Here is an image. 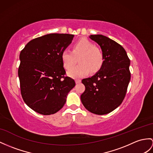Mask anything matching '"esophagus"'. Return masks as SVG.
Here are the masks:
<instances>
[{
	"instance_id": "obj_1",
	"label": "esophagus",
	"mask_w": 153,
	"mask_h": 153,
	"mask_svg": "<svg viewBox=\"0 0 153 153\" xmlns=\"http://www.w3.org/2000/svg\"><path fill=\"white\" fill-rule=\"evenodd\" d=\"M75 82H76V84H79L81 82V80L76 79V80H75Z\"/></svg>"
}]
</instances>
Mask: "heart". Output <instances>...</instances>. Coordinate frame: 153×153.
Wrapping results in <instances>:
<instances>
[{
  "mask_svg": "<svg viewBox=\"0 0 153 153\" xmlns=\"http://www.w3.org/2000/svg\"><path fill=\"white\" fill-rule=\"evenodd\" d=\"M62 60L64 68L69 70L76 65L79 58L80 64L68 72L72 78H79L87 75L89 71L96 73L103 64L102 52L95 45L85 39H81L74 43L72 51L65 49L62 53Z\"/></svg>",
  "mask_w": 153,
  "mask_h": 153,
  "instance_id": "obj_1",
  "label": "heart"
}]
</instances>
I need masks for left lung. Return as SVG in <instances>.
Returning <instances> with one entry per match:
<instances>
[{
    "instance_id": "1",
    "label": "left lung",
    "mask_w": 153,
    "mask_h": 153,
    "mask_svg": "<svg viewBox=\"0 0 153 153\" xmlns=\"http://www.w3.org/2000/svg\"><path fill=\"white\" fill-rule=\"evenodd\" d=\"M89 38L101 48L104 61L95 75L82 80L85 89L80 99L90 112L105 115L117 108L125 98L130 80V59L124 48L108 37L97 34Z\"/></svg>"
}]
</instances>
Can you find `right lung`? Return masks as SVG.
I'll use <instances>...</instances> for the list:
<instances>
[{
	"label": "right lung",
	"mask_w": 153,
	"mask_h": 153,
	"mask_svg": "<svg viewBox=\"0 0 153 153\" xmlns=\"http://www.w3.org/2000/svg\"><path fill=\"white\" fill-rule=\"evenodd\" d=\"M74 36L49 33L31 40L21 51L18 69L25 102L42 115L56 113L66 102L75 82L65 76L62 53Z\"/></svg>",
	"instance_id": "obj_1"
}]
</instances>
